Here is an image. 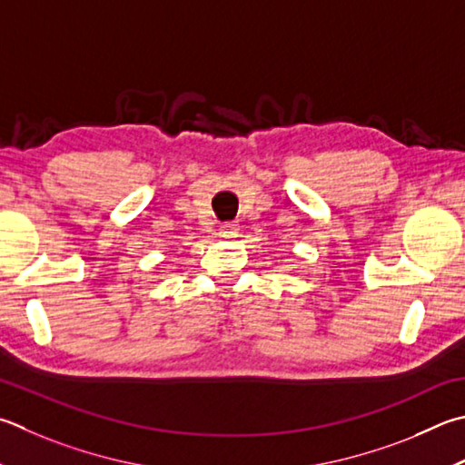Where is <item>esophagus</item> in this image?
Segmentation results:
<instances>
[{
    "label": "esophagus",
    "instance_id": "1",
    "mask_svg": "<svg viewBox=\"0 0 465 465\" xmlns=\"http://www.w3.org/2000/svg\"><path fill=\"white\" fill-rule=\"evenodd\" d=\"M238 233H240V227L235 223H225V225L219 227V235H222V238H225V240L238 238Z\"/></svg>",
    "mask_w": 465,
    "mask_h": 465
}]
</instances>
